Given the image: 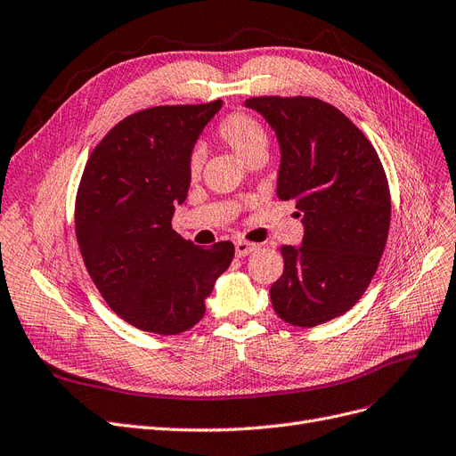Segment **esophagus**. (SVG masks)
<instances>
[{"label":"esophagus","mask_w":456,"mask_h":456,"mask_svg":"<svg viewBox=\"0 0 456 456\" xmlns=\"http://www.w3.org/2000/svg\"><path fill=\"white\" fill-rule=\"evenodd\" d=\"M256 249H257V244H251L246 240L234 242V256L237 257H246L248 254H251V251H256Z\"/></svg>","instance_id":"34e87169"}]
</instances>
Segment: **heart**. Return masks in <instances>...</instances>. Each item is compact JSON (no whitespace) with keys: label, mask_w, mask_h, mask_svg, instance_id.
<instances>
[{"label":"heart","mask_w":456,"mask_h":456,"mask_svg":"<svg viewBox=\"0 0 456 456\" xmlns=\"http://www.w3.org/2000/svg\"><path fill=\"white\" fill-rule=\"evenodd\" d=\"M217 137L242 163L251 156L266 154L268 137L265 127L248 114H231L217 127ZM200 173V156L195 154L190 158V175L195 178Z\"/></svg>","instance_id":"1"}]
</instances>
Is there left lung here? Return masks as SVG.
<instances>
[{
  "label": "left lung",
  "mask_w": 456,
  "mask_h": 456,
  "mask_svg": "<svg viewBox=\"0 0 456 456\" xmlns=\"http://www.w3.org/2000/svg\"><path fill=\"white\" fill-rule=\"evenodd\" d=\"M280 146L276 193L293 199L300 246H281L271 288L285 323L315 327L355 306L372 281L391 224L389 183L374 146L338 109L314 97H251Z\"/></svg>",
  "instance_id": "obj_1"
}]
</instances>
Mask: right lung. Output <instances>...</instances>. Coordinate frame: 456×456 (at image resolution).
<instances>
[{
  "mask_svg": "<svg viewBox=\"0 0 456 456\" xmlns=\"http://www.w3.org/2000/svg\"><path fill=\"white\" fill-rule=\"evenodd\" d=\"M224 107H154L114 126L84 168L75 205L80 254L107 305L154 334L197 325L234 256L232 242L199 248L171 222L191 183L190 158Z\"/></svg>",
  "mask_w": 456,
  "mask_h": 456,
  "instance_id": "right-lung-1",
  "label": "right lung"
}]
</instances>
